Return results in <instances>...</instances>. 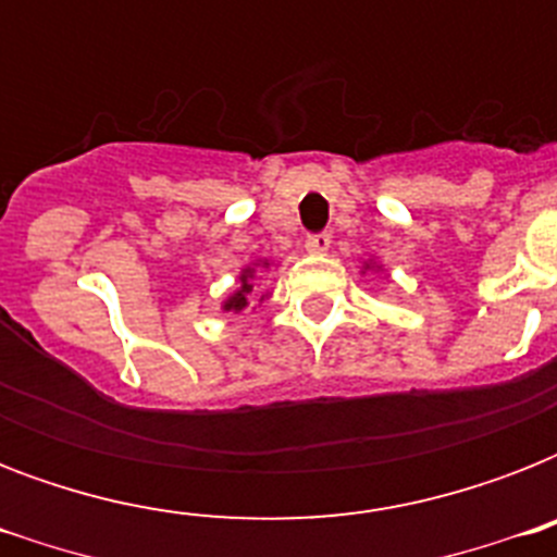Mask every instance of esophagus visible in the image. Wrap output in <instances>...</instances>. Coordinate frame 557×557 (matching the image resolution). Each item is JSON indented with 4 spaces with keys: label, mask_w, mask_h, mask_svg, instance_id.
<instances>
[{
    "label": "esophagus",
    "mask_w": 557,
    "mask_h": 557,
    "mask_svg": "<svg viewBox=\"0 0 557 557\" xmlns=\"http://www.w3.org/2000/svg\"><path fill=\"white\" fill-rule=\"evenodd\" d=\"M332 245V236L330 234H312L306 236V251L309 253H326Z\"/></svg>",
    "instance_id": "obj_1"
}]
</instances>
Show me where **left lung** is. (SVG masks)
Returning <instances> with one entry per match:
<instances>
[{
  "label": "left lung",
  "instance_id": "obj_1",
  "mask_svg": "<svg viewBox=\"0 0 557 557\" xmlns=\"http://www.w3.org/2000/svg\"><path fill=\"white\" fill-rule=\"evenodd\" d=\"M372 269H375V271H379L381 269V265H375V262H364V271H372Z\"/></svg>",
  "mask_w": 557,
  "mask_h": 557
}]
</instances>
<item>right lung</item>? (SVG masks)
Returning <instances> with one entry per match:
<instances>
[{"mask_svg":"<svg viewBox=\"0 0 557 557\" xmlns=\"http://www.w3.org/2000/svg\"><path fill=\"white\" fill-rule=\"evenodd\" d=\"M271 262L269 260H257L251 262V265H245L243 271H239V286H236L234 295H227V300L222 304V309L225 312H234L239 314L245 309V306L251 304V295H253V277H257V269H269ZM269 295H262L260 300H265Z\"/></svg>","mask_w":557,"mask_h":557,"instance_id":"obj_1","label":"right lung"}]
</instances>
